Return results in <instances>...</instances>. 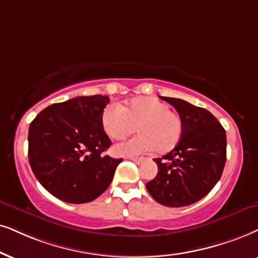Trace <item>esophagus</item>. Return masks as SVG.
Wrapping results in <instances>:
<instances>
[{"label": "esophagus", "mask_w": 258, "mask_h": 258, "mask_svg": "<svg viewBox=\"0 0 258 258\" xmlns=\"http://www.w3.org/2000/svg\"><path fill=\"white\" fill-rule=\"evenodd\" d=\"M130 159H131V161H133V162H135V163H137V164H142V163L145 161V158H144V157H140V158H136V157H130Z\"/></svg>", "instance_id": "esophagus-1"}]
</instances>
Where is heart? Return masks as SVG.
<instances>
[{
	"label": "heart",
	"instance_id": "heart-1",
	"mask_svg": "<svg viewBox=\"0 0 258 258\" xmlns=\"http://www.w3.org/2000/svg\"><path fill=\"white\" fill-rule=\"evenodd\" d=\"M101 123L112 139H123L135 131L138 136L114 146L120 156H135L155 149L167 153L180 144L184 131L183 119L167 103L153 97H137L126 106H107Z\"/></svg>",
	"mask_w": 258,
	"mask_h": 258
}]
</instances>
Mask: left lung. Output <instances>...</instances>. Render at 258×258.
<instances>
[{"label": "left lung", "instance_id": "left-lung-1", "mask_svg": "<svg viewBox=\"0 0 258 258\" xmlns=\"http://www.w3.org/2000/svg\"><path fill=\"white\" fill-rule=\"evenodd\" d=\"M183 119L180 144L162 158H155L157 176L146 183L150 195L161 205L183 207L210 193L226 162V133L207 109L174 97H161Z\"/></svg>", "mask_w": 258, "mask_h": 258}]
</instances>
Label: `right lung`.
<instances>
[{
    "mask_svg": "<svg viewBox=\"0 0 258 258\" xmlns=\"http://www.w3.org/2000/svg\"><path fill=\"white\" fill-rule=\"evenodd\" d=\"M108 102V96H77L48 106L29 125L32 171L61 201L95 200L108 188L122 161L103 155L112 144L101 123Z\"/></svg>",
    "mask_w": 258,
    "mask_h": 258,
    "instance_id": "right-lung-1",
    "label": "right lung"
}]
</instances>
